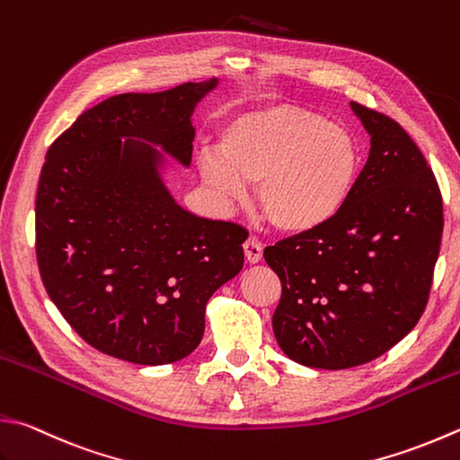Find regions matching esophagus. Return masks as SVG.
<instances>
[{"label":"esophagus","instance_id":"obj_1","mask_svg":"<svg viewBox=\"0 0 460 460\" xmlns=\"http://www.w3.org/2000/svg\"><path fill=\"white\" fill-rule=\"evenodd\" d=\"M244 254L250 264H258L262 260V242L256 238H248L244 242Z\"/></svg>","mask_w":460,"mask_h":460}]
</instances>
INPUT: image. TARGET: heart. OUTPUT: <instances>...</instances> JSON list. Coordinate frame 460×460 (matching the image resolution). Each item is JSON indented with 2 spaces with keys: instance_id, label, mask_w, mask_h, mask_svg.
<instances>
[{
  "instance_id": "b5f03b06",
  "label": "heart",
  "mask_w": 460,
  "mask_h": 460,
  "mask_svg": "<svg viewBox=\"0 0 460 460\" xmlns=\"http://www.w3.org/2000/svg\"><path fill=\"white\" fill-rule=\"evenodd\" d=\"M360 148L349 129L292 106H268L230 118L218 152L198 154V170L224 202L254 186L260 214L276 230H316L342 210L357 181Z\"/></svg>"
}]
</instances>
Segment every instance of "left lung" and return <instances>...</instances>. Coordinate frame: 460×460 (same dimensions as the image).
Segmentation results:
<instances>
[{"mask_svg":"<svg viewBox=\"0 0 460 460\" xmlns=\"http://www.w3.org/2000/svg\"><path fill=\"white\" fill-rule=\"evenodd\" d=\"M368 160L332 220L264 250L282 282L276 342L298 365H367L417 326L443 236L437 178L394 119L350 102Z\"/></svg>","mask_w":460,"mask_h":460,"instance_id":"1","label":"left lung"}]
</instances>
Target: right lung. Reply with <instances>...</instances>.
Segmentation results:
<instances>
[{
  "instance_id": "1",
  "label": "right lung",
  "mask_w": 460,
  "mask_h": 460,
  "mask_svg": "<svg viewBox=\"0 0 460 460\" xmlns=\"http://www.w3.org/2000/svg\"><path fill=\"white\" fill-rule=\"evenodd\" d=\"M218 84L111 95L48 150L36 198L41 280L67 324L114 358L188 357L208 300L244 266L248 232L184 210L166 184L165 155L190 168L194 110Z\"/></svg>"
}]
</instances>
